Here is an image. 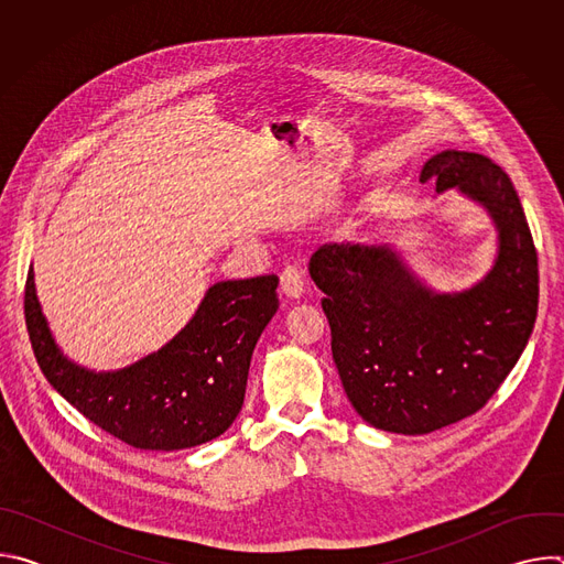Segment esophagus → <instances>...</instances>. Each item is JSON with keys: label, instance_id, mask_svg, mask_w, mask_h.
<instances>
[{"label": "esophagus", "instance_id": "34e87169", "mask_svg": "<svg viewBox=\"0 0 564 564\" xmlns=\"http://www.w3.org/2000/svg\"><path fill=\"white\" fill-rule=\"evenodd\" d=\"M281 294L292 301L303 296V279L296 268H285L281 272Z\"/></svg>", "mask_w": 564, "mask_h": 564}]
</instances>
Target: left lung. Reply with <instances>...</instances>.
<instances>
[{"label":"left lung","instance_id":"1","mask_svg":"<svg viewBox=\"0 0 564 564\" xmlns=\"http://www.w3.org/2000/svg\"><path fill=\"white\" fill-rule=\"evenodd\" d=\"M479 205L498 234L491 270L440 292L390 240L326 246L310 259L333 359L352 409L375 429L426 435L479 411L518 364L538 314V257L511 178L491 158L446 149L420 181Z\"/></svg>","mask_w":564,"mask_h":564}]
</instances>
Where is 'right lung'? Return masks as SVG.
I'll list each match as a JSON object with an SVG mask.
<instances>
[{
  "mask_svg": "<svg viewBox=\"0 0 564 564\" xmlns=\"http://www.w3.org/2000/svg\"><path fill=\"white\" fill-rule=\"evenodd\" d=\"M279 279L218 281L163 348L118 370L68 359L29 270L24 314L46 381L102 431L142 451H181L223 435L243 409L252 352L279 310Z\"/></svg>",
  "mask_w": 564,
  "mask_h": 564,
  "instance_id": "right-lung-1",
  "label": "right lung"
}]
</instances>
